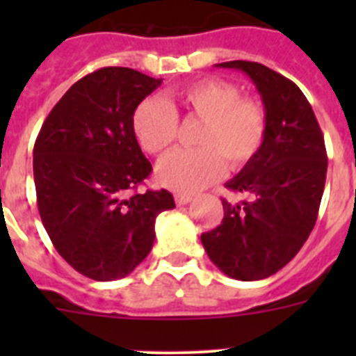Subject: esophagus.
Masks as SVG:
<instances>
[{
  "label": "esophagus",
  "mask_w": 356,
  "mask_h": 356,
  "mask_svg": "<svg viewBox=\"0 0 356 356\" xmlns=\"http://www.w3.org/2000/svg\"><path fill=\"white\" fill-rule=\"evenodd\" d=\"M175 201H176V205H187V203H191V201H193V196H191V194H185V193H176Z\"/></svg>",
  "instance_id": "34e87169"
}]
</instances>
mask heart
Segmentation results:
<instances>
[{
  "mask_svg": "<svg viewBox=\"0 0 356 356\" xmlns=\"http://www.w3.org/2000/svg\"><path fill=\"white\" fill-rule=\"evenodd\" d=\"M187 114L205 121L197 151L176 149L156 165V180L163 187L194 193L219 180L226 171L246 165L262 147L267 115L254 97H241L237 85L225 80H201L176 94ZM134 134L140 147L160 155L176 139L178 115L160 97H147L134 112Z\"/></svg>",
  "mask_w": 356,
  "mask_h": 356,
  "instance_id": "1",
  "label": "heart"
}]
</instances>
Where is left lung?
Segmentation results:
<instances>
[{
  "mask_svg": "<svg viewBox=\"0 0 356 356\" xmlns=\"http://www.w3.org/2000/svg\"><path fill=\"white\" fill-rule=\"evenodd\" d=\"M216 67L251 78L262 97L267 131L259 153L226 184L251 200H222V222L201 235V242L226 276L264 280L294 259L316 225L328 168L325 139L294 81L259 62L232 60Z\"/></svg>",
  "mask_w": 356,
  "mask_h": 356,
  "instance_id": "8db88e82",
  "label": "left lung"
}]
</instances>
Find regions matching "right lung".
<instances>
[{
    "label": "right lung",
    "instance_id": "1",
    "mask_svg": "<svg viewBox=\"0 0 356 356\" xmlns=\"http://www.w3.org/2000/svg\"><path fill=\"white\" fill-rule=\"evenodd\" d=\"M162 80L130 67L90 72L60 97L33 147L42 225L62 259L96 282L130 275L155 242V219L175 209L165 188L131 194L151 172L134 112Z\"/></svg>",
    "mask_w": 356,
    "mask_h": 356
}]
</instances>
